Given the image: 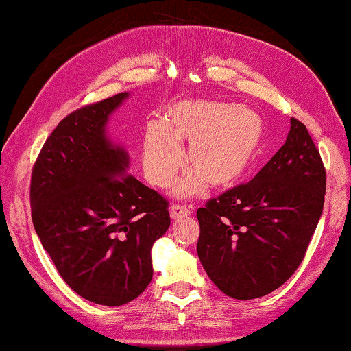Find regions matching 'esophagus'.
Instances as JSON below:
<instances>
[{"instance_id":"obj_1","label":"esophagus","mask_w":351,"mask_h":351,"mask_svg":"<svg viewBox=\"0 0 351 351\" xmlns=\"http://www.w3.org/2000/svg\"><path fill=\"white\" fill-rule=\"evenodd\" d=\"M169 213L173 220H180V218H188L191 215V208L183 206V204H173Z\"/></svg>"}]
</instances>
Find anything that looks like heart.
<instances>
[{
	"instance_id": "heart-1",
	"label": "heart",
	"mask_w": 351,
	"mask_h": 351,
	"mask_svg": "<svg viewBox=\"0 0 351 351\" xmlns=\"http://www.w3.org/2000/svg\"><path fill=\"white\" fill-rule=\"evenodd\" d=\"M263 122L252 110L213 101H183L167 110L163 122L145 128L142 163L147 180L157 188L173 182L183 165L182 145L188 143L186 167L177 195L232 186L260 148Z\"/></svg>"
}]
</instances>
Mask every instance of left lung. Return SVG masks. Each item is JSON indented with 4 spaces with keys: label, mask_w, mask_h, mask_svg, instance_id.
<instances>
[{
    "label": "left lung",
    "mask_w": 351,
    "mask_h": 351,
    "mask_svg": "<svg viewBox=\"0 0 351 351\" xmlns=\"http://www.w3.org/2000/svg\"><path fill=\"white\" fill-rule=\"evenodd\" d=\"M324 195L319 149L306 125L292 117L286 143L252 180L197 210V254L209 278L243 301L282 286L306 256Z\"/></svg>",
    "instance_id": "1"
}]
</instances>
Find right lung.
Returning a JSON list of instances; mask_svg holds the SVG:
<instances>
[{
	"instance_id": "obj_1",
	"label": "right lung",
	"mask_w": 351,
	"mask_h": 351,
	"mask_svg": "<svg viewBox=\"0 0 351 351\" xmlns=\"http://www.w3.org/2000/svg\"><path fill=\"white\" fill-rule=\"evenodd\" d=\"M128 93L65 116L32 169V221L59 275L82 298L122 306L153 280L151 249L167 232L168 200L128 174L127 151L105 137Z\"/></svg>"
}]
</instances>
